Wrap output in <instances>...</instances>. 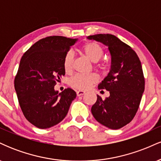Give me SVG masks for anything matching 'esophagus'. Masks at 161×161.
<instances>
[{"mask_svg":"<svg viewBox=\"0 0 161 161\" xmlns=\"http://www.w3.org/2000/svg\"><path fill=\"white\" fill-rule=\"evenodd\" d=\"M86 93V92L85 91H82V90H79V91L76 92V95L77 96H81V95H83L84 94Z\"/></svg>","mask_w":161,"mask_h":161,"instance_id":"esophagus-1","label":"esophagus"}]
</instances>
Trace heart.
Instances as JSON below:
<instances>
[{"label": "heart", "mask_w": 161, "mask_h": 161, "mask_svg": "<svg viewBox=\"0 0 161 161\" xmlns=\"http://www.w3.org/2000/svg\"><path fill=\"white\" fill-rule=\"evenodd\" d=\"M82 51L86 56L93 63H97L101 60L104 54V49L99 44L95 42H89L82 47ZM73 53L69 51L66 53L64 58V68L66 73H69L73 68ZM98 80V76L95 73L89 75L75 74L69 79V84L77 89H87L93 83Z\"/></svg>", "instance_id": "1"}]
</instances>
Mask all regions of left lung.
Masks as SVG:
<instances>
[{
	"label": "left lung",
	"mask_w": 161,
	"mask_h": 161,
	"mask_svg": "<svg viewBox=\"0 0 161 161\" xmlns=\"http://www.w3.org/2000/svg\"><path fill=\"white\" fill-rule=\"evenodd\" d=\"M87 38L106 45L111 57L110 71L97 86L109 91L110 96L102 99L97 95L92 114L104 126L120 129L132 120L145 91L141 62L132 47L115 36L97 34Z\"/></svg>",
	"instance_id": "obj_1"
}]
</instances>
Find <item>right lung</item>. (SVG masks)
Here are the masks:
<instances>
[{
    "label": "right lung",
    "mask_w": 161,
    "mask_h": 161,
    "mask_svg": "<svg viewBox=\"0 0 161 161\" xmlns=\"http://www.w3.org/2000/svg\"><path fill=\"white\" fill-rule=\"evenodd\" d=\"M78 38L49 36L36 42L20 60L14 87L24 116L39 129L58 124L65 118L76 93L54 86L65 75L64 58Z\"/></svg>",
    "instance_id": "obj_1"
}]
</instances>
